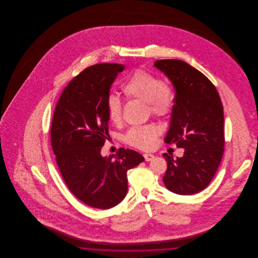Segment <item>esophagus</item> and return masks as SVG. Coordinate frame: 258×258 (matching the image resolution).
<instances>
[{"instance_id": "34e87169", "label": "esophagus", "mask_w": 258, "mask_h": 258, "mask_svg": "<svg viewBox=\"0 0 258 258\" xmlns=\"http://www.w3.org/2000/svg\"><path fill=\"white\" fill-rule=\"evenodd\" d=\"M144 159L146 161H151V160L155 159V156L152 155V154H144Z\"/></svg>"}]
</instances>
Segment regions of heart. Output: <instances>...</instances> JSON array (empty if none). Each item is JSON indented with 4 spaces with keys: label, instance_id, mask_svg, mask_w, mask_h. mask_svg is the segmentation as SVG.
<instances>
[{
    "label": "heart",
    "instance_id": "obj_1",
    "mask_svg": "<svg viewBox=\"0 0 258 258\" xmlns=\"http://www.w3.org/2000/svg\"><path fill=\"white\" fill-rule=\"evenodd\" d=\"M123 94L130 98L147 102L150 112L158 117H166L171 113L173 99L166 83L160 77L145 71H136L122 87ZM107 115L113 123L122 121V102L120 98L109 95L106 98ZM160 126L156 123L135 125L124 135V141L133 147L149 150L155 146L160 135Z\"/></svg>",
    "mask_w": 258,
    "mask_h": 258
}]
</instances>
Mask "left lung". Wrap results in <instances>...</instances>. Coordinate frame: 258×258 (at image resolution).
Returning a JSON list of instances; mask_svg holds the SVG:
<instances>
[{
    "label": "left lung",
    "instance_id": "8db88e82",
    "mask_svg": "<svg viewBox=\"0 0 258 258\" xmlns=\"http://www.w3.org/2000/svg\"><path fill=\"white\" fill-rule=\"evenodd\" d=\"M154 66L175 89L170 126L164 141L184 148L173 160L164 153L167 169L163 183L181 196L195 195L208 185L223 155V107L216 87L190 64L181 60H159Z\"/></svg>",
    "mask_w": 258,
    "mask_h": 258
}]
</instances>
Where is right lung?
Masks as SVG:
<instances>
[{"label": "right lung", "mask_w": 258, "mask_h": 258, "mask_svg": "<svg viewBox=\"0 0 258 258\" xmlns=\"http://www.w3.org/2000/svg\"><path fill=\"white\" fill-rule=\"evenodd\" d=\"M123 70L109 62L87 68L64 88L53 115L51 145L61 177L74 197L93 208L119 204L127 192L126 172L144 161L130 149L100 154L109 136L106 98Z\"/></svg>", "instance_id": "add662e5"}]
</instances>
